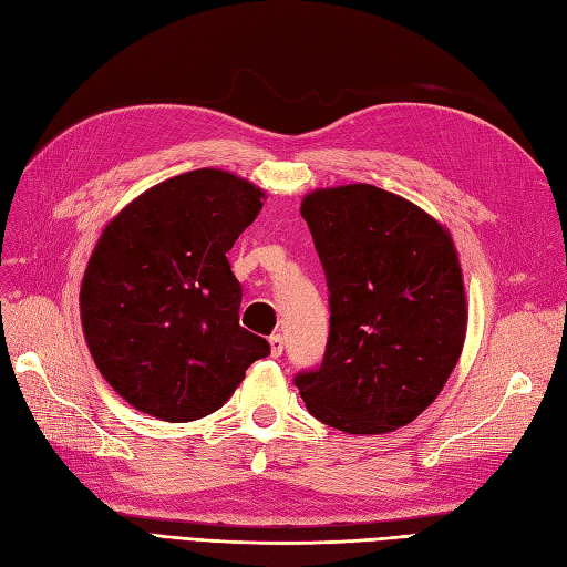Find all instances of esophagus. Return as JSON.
I'll list each match as a JSON object with an SVG mask.
<instances>
[{"mask_svg": "<svg viewBox=\"0 0 567 567\" xmlns=\"http://www.w3.org/2000/svg\"><path fill=\"white\" fill-rule=\"evenodd\" d=\"M269 349H271L274 358H279L284 353V337L281 334H271L269 337Z\"/></svg>", "mask_w": 567, "mask_h": 567, "instance_id": "1", "label": "esophagus"}]
</instances>
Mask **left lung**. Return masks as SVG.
I'll use <instances>...</instances> for the list:
<instances>
[{
  "instance_id": "obj_1",
  "label": "left lung",
  "mask_w": 567,
  "mask_h": 567,
  "mask_svg": "<svg viewBox=\"0 0 567 567\" xmlns=\"http://www.w3.org/2000/svg\"><path fill=\"white\" fill-rule=\"evenodd\" d=\"M329 288V341L296 388L317 421L380 435L419 419L457 365L468 306L450 230L375 185L302 197Z\"/></svg>"
}]
</instances>
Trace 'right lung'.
<instances>
[{"label":"right lung","instance_id":"1","mask_svg":"<svg viewBox=\"0 0 567 567\" xmlns=\"http://www.w3.org/2000/svg\"><path fill=\"white\" fill-rule=\"evenodd\" d=\"M265 189L220 168L148 187L107 220L79 293L101 375L148 416L187 423L224 406L269 343L240 327L226 252Z\"/></svg>","mask_w":567,"mask_h":567}]
</instances>
